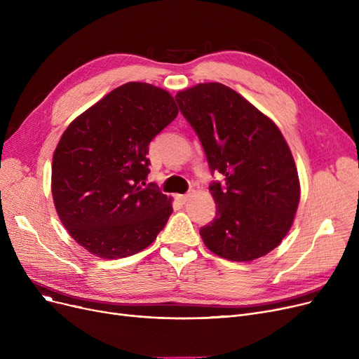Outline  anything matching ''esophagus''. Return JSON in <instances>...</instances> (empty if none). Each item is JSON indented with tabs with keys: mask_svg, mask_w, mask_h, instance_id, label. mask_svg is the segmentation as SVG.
<instances>
[{
	"mask_svg": "<svg viewBox=\"0 0 359 359\" xmlns=\"http://www.w3.org/2000/svg\"><path fill=\"white\" fill-rule=\"evenodd\" d=\"M191 198V194H184V195H177V201L182 202V203H186L187 199Z\"/></svg>",
	"mask_w": 359,
	"mask_h": 359,
	"instance_id": "esophagus-1",
	"label": "esophagus"
}]
</instances>
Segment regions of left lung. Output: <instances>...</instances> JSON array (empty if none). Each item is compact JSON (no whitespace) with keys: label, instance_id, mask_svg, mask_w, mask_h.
Returning <instances> with one entry per match:
<instances>
[{"label":"left lung","instance_id":"left-lung-1","mask_svg":"<svg viewBox=\"0 0 359 359\" xmlns=\"http://www.w3.org/2000/svg\"><path fill=\"white\" fill-rule=\"evenodd\" d=\"M176 102L211 173L224 176L210 184L217 214L199 230L205 246L234 262L265 256L290 231L299 202L288 144L268 116L224 84H198Z\"/></svg>","mask_w":359,"mask_h":359}]
</instances>
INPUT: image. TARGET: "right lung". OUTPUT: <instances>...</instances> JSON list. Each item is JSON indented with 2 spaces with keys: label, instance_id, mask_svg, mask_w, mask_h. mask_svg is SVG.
Segmentation results:
<instances>
[{
  "label": "right lung",
  "instance_id": "add662e5",
  "mask_svg": "<svg viewBox=\"0 0 359 359\" xmlns=\"http://www.w3.org/2000/svg\"><path fill=\"white\" fill-rule=\"evenodd\" d=\"M177 113L165 90L126 83L64 132L52 161L53 202L64 227L90 253L135 255L164 229L172 199L156 183L145 184L147 154Z\"/></svg>",
  "mask_w": 359,
  "mask_h": 359
}]
</instances>
